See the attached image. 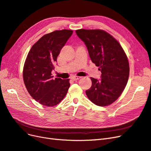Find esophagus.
I'll use <instances>...</instances> for the list:
<instances>
[{"label": "esophagus", "mask_w": 151, "mask_h": 151, "mask_svg": "<svg viewBox=\"0 0 151 151\" xmlns=\"http://www.w3.org/2000/svg\"><path fill=\"white\" fill-rule=\"evenodd\" d=\"M81 77H77V76H74V77H72V79L73 81H77V80H78V79H81Z\"/></svg>", "instance_id": "1"}]
</instances>
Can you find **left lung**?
Segmentation results:
<instances>
[{"label": "left lung", "instance_id": "1", "mask_svg": "<svg viewBox=\"0 0 151 151\" xmlns=\"http://www.w3.org/2000/svg\"><path fill=\"white\" fill-rule=\"evenodd\" d=\"M78 37L84 42L91 61L101 72V79L91 77L92 86L86 91L88 98L100 106L111 104L120 97L129 77L127 57L120 43L101 29H78Z\"/></svg>", "mask_w": 151, "mask_h": 151}]
</instances>
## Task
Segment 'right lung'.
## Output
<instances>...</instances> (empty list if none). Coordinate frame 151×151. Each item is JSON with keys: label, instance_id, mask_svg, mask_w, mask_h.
<instances>
[{"label": "right lung", "instance_id": "right-lung-1", "mask_svg": "<svg viewBox=\"0 0 151 151\" xmlns=\"http://www.w3.org/2000/svg\"><path fill=\"white\" fill-rule=\"evenodd\" d=\"M73 31H55L43 36L31 47L23 68V79L31 97L45 106H53L66 96L69 79L53 78L52 71L60 50Z\"/></svg>", "mask_w": 151, "mask_h": 151}]
</instances>
